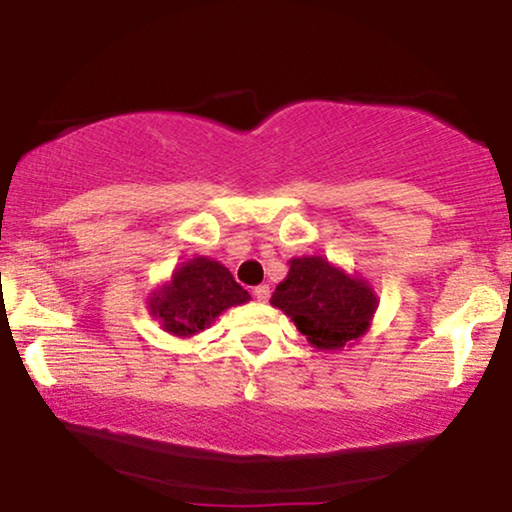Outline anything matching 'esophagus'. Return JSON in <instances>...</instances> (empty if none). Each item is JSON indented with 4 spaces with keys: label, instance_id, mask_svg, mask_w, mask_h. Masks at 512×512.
<instances>
[{
    "label": "esophagus",
    "instance_id": "34e87169",
    "mask_svg": "<svg viewBox=\"0 0 512 512\" xmlns=\"http://www.w3.org/2000/svg\"><path fill=\"white\" fill-rule=\"evenodd\" d=\"M254 298L258 300V303H268V298H270V286H268V284L256 286V289H254Z\"/></svg>",
    "mask_w": 512,
    "mask_h": 512
}]
</instances>
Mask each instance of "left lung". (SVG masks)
<instances>
[{"label": "left lung", "mask_w": 512, "mask_h": 512, "mask_svg": "<svg viewBox=\"0 0 512 512\" xmlns=\"http://www.w3.org/2000/svg\"><path fill=\"white\" fill-rule=\"evenodd\" d=\"M270 303L291 317L317 349H342L356 342L377 310V296L366 279L347 275L324 256L293 258Z\"/></svg>", "instance_id": "obj_1"}]
</instances>
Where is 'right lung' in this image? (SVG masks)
<instances>
[{
	"instance_id": "obj_1",
	"label": "right lung",
	"mask_w": 512,
	"mask_h": 512,
	"mask_svg": "<svg viewBox=\"0 0 512 512\" xmlns=\"http://www.w3.org/2000/svg\"><path fill=\"white\" fill-rule=\"evenodd\" d=\"M249 298L228 268L207 256H195L172 272L170 282L151 293L149 310L167 333L191 338L205 331L223 310Z\"/></svg>"
}]
</instances>
